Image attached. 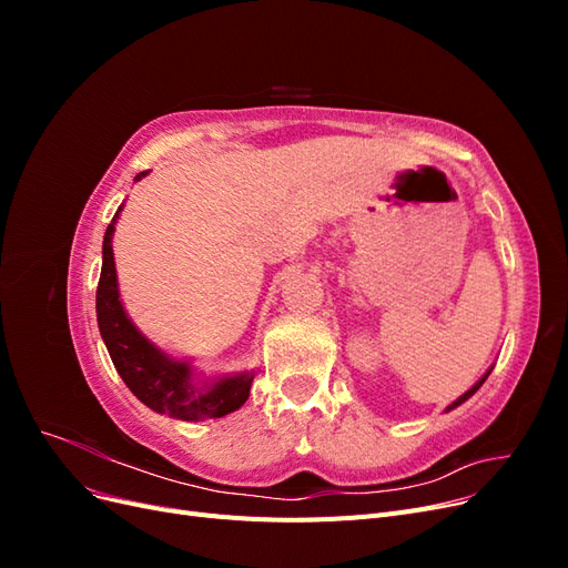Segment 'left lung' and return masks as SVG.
Here are the masks:
<instances>
[{
	"label": "left lung",
	"instance_id": "left-lung-1",
	"mask_svg": "<svg viewBox=\"0 0 568 568\" xmlns=\"http://www.w3.org/2000/svg\"><path fill=\"white\" fill-rule=\"evenodd\" d=\"M488 374H490V369H488V372H486V374H484V379H480V382H476V384H474V386H471V388H469V390H467V393H464V395H459V398H457V400H455V403H453V405H448V412H450V409H455V407H457V405H462V403H464V400H469V398H471V395H474V393H476V390H478V388H480V386H484V382H486V379H488Z\"/></svg>",
	"mask_w": 568,
	"mask_h": 568
}]
</instances>
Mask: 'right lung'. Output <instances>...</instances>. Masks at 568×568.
<instances>
[{"label": "right lung", "mask_w": 568, "mask_h": 568, "mask_svg": "<svg viewBox=\"0 0 568 568\" xmlns=\"http://www.w3.org/2000/svg\"><path fill=\"white\" fill-rule=\"evenodd\" d=\"M146 170L134 180H142ZM120 211H123V205L118 213ZM118 213L104 234V263H101L97 286V322L120 379L146 407L173 419L203 422L230 415L248 400L253 376L239 374L230 376V379H220L211 388H196L189 365L175 363V359L163 355L128 320L118 294L111 246Z\"/></svg>", "instance_id": "1"}]
</instances>
